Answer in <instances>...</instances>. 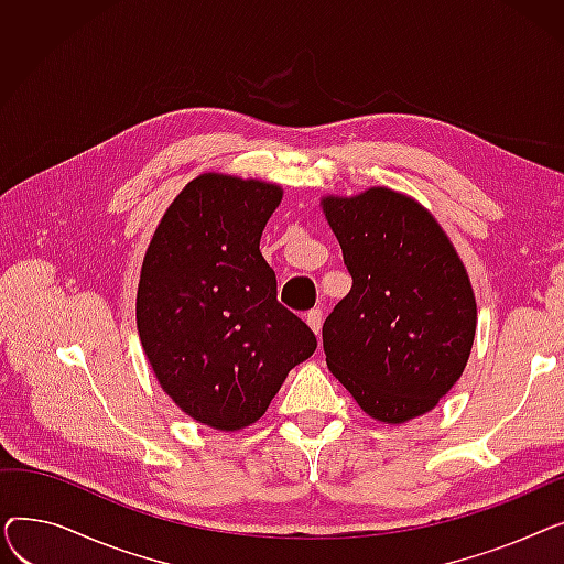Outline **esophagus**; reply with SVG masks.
<instances>
[{
  "label": "esophagus",
  "mask_w": 564,
  "mask_h": 564,
  "mask_svg": "<svg viewBox=\"0 0 564 564\" xmlns=\"http://www.w3.org/2000/svg\"><path fill=\"white\" fill-rule=\"evenodd\" d=\"M306 322H308V327L313 329V334L319 336V329H322V311H319V308L308 311V313H306Z\"/></svg>",
  "instance_id": "34e87169"
}]
</instances>
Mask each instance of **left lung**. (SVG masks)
Segmentation results:
<instances>
[{
    "label": "left lung",
    "mask_w": 564,
    "mask_h": 564,
    "mask_svg": "<svg viewBox=\"0 0 564 564\" xmlns=\"http://www.w3.org/2000/svg\"><path fill=\"white\" fill-rule=\"evenodd\" d=\"M351 290L324 319L334 377L375 421L432 411L462 377L476 338V294L425 207L387 187L324 196Z\"/></svg>",
    "instance_id": "left-lung-1"
}]
</instances>
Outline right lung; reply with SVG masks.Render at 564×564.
Masks as SVG:
<instances>
[{
  "instance_id": "1",
  "label": "right lung",
  "mask_w": 564,
  "mask_h": 564,
  "mask_svg": "<svg viewBox=\"0 0 564 564\" xmlns=\"http://www.w3.org/2000/svg\"><path fill=\"white\" fill-rule=\"evenodd\" d=\"M281 198L272 183L203 173L169 205L141 264V347L164 393L207 427L256 423L317 347L306 322L279 304L260 253Z\"/></svg>"
}]
</instances>
